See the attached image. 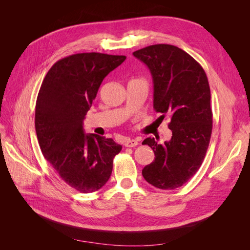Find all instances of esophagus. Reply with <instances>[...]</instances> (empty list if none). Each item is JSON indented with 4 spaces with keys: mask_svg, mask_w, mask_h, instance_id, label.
I'll list each match as a JSON object with an SVG mask.
<instances>
[{
    "mask_svg": "<svg viewBox=\"0 0 250 250\" xmlns=\"http://www.w3.org/2000/svg\"><path fill=\"white\" fill-rule=\"evenodd\" d=\"M124 145H125V147H135L137 145H139V142H138V140L126 139Z\"/></svg>",
    "mask_w": 250,
    "mask_h": 250,
    "instance_id": "obj_1",
    "label": "esophagus"
}]
</instances>
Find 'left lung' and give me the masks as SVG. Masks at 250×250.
<instances>
[{
    "label": "left lung",
    "instance_id": "obj_1",
    "mask_svg": "<svg viewBox=\"0 0 250 250\" xmlns=\"http://www.w3.org/2000/svg\"><path fill=\"white\" fill-rule=\"evenodd\" d=\"M133 55L152 75L154 110L163 119L171 118L169 142L157 144L154 138L143 142L155 155L143 169V177L155 188L173 190L194 176L207 153L213 129L208 80L190 54L172 44H152Z\"/></svg>",
    "mask_w": 250,
    "mask_h": 250
}]
</instances>
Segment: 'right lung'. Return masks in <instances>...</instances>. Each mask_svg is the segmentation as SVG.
<instances>
[{"label":"right lung","instance_id":"right-lung-1","mask_svg":"<svg viewBox=\"0 0 250 250\" xmlns=\"http://www.w3.org/2000/svg\"><path fill=\"white\" fill-rule=\"evenodd\" d=\"M123 55L78 53L52 65L35 105V130L42 152L59 177L80 193L101 188L111 175L122 146L112 139L85 134L83 119L103 79Z\"/></svg>","mask_w":250,"mask_h":250}]
</instances>
